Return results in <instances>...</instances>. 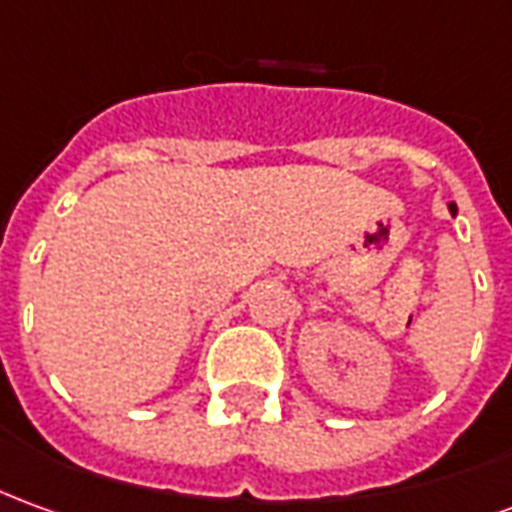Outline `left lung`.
<instances>
[{
    "label": "left lung",
    "mask_w": 512,
    "mask_h": 512,
    "mask_svg": "<svg viewBox=\"0 0 512 512\" xmlns=\"http://www.w3.org/2000/svg\"><path fill=\"white\" fill-rule=\"evenodd\" d=\"M449 210H452V216H455V213H457V205H455V202H452V205H449Z\"/></svg>",
    "instance_id": "left-lung-1"
}]
</instances>
